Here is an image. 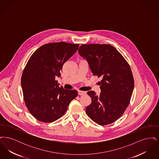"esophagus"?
Instances as JSON below:
<instances>
[{
    "label": "esophagus",
    "instance_id": "obj_1",
    "mask_svg": "<svg viewBox=\"0 0 159 159\" xmlns=\"http://www.w3.org/2000/svg\"><path fill=\"white\" fill-rule=\"evenodd\" d=\"M86 92H84V91H78V94H79V95H84V94H86Z\"/></svg>",
    "mask_w": 159,
    "mask_h": 159
}]
</instances>
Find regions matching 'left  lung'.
<instances>
[{
    "label": "left lung",
    "mask_w": 159,
    "mask_h": 159,
    "mask_svg": "<svg viewBox=\"0 0 159 159\" xmlns=\"http://www.w3.org/2000/svg\"><path fill=\"white\" fill-rule=\"evenodd\" d=\"M79 55L88 61L94 76L101 77V93L89 91L92 102L86 108L88 117L99 125L113 123L124 113L130 102L134 80L127 61L110 45H82Z\"/></svg>",
    "instance_id": "obj_1"
}]
</instances>
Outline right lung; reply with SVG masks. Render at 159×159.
Wrapping results in <instances>:
<instances>
[{"label": "right lung", "mask_w": 159, "mask_h": 159, "mask_svg": "<svg viewBox=\"0 0 159 159\" xmlns=\"http://www.w3.org/2000/svg\"><path fill=\"white\" fill-rule=\"evenodd\" d=\"M79 44L63 42L43 45L31 56L21 76L24 100L29 111L39 121L58 120L77 96L76 90L60 87L55 77L63 64L76 52Z\"/></svg>", "instance_id": "add662e5"}]
</instances>
